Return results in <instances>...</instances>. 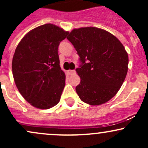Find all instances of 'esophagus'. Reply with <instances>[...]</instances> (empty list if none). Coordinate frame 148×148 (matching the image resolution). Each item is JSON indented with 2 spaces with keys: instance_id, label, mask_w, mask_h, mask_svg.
<instances>
[{
  "instance_id": "34e87169",
  "label": "esophagus",
  "mask_w": 148,
  "mask_h": 148,
  "mask_svg": "<svg viewBox=\"0 0 148 148\" xmlns=\"http://www.w3.org/2000/svg\"><path fill=\"white\" fill-rule=\"evenodd\" d=\"M69 75H73V74H74L76 73V71L75 69H69V70L68 71Z\"/></svg>"
}]
</instances>
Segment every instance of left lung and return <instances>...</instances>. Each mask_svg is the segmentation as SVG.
Returning <instances> with one entry per match:
<instances>
[{"mask_svg":"<svg viewBox=\"0 0 148 148\" xmlns=\"http://www.w3.org/2000/svg\"><path fill=\"white\" fill-rule=\"evenodd\" d=\"M67 38L81 62L76 69L81 78L76 87L80 99L92 106L109 101L121 88L128 71V54L123 44L95 27L74 29Z\"/></svg>","mask_w":148,"mask_h":148,"instance_id":"1","label":"left lung"}]
</instances>
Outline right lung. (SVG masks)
<instances>
[{
	"instance_id": "obj_1",
	"label": "right lung",
	"mask_w": 148,
	"mask_h": 148,
	"mask_svg": "<svg viewBox=\"0 0 148 148\" xmlns=\"http://www.w3.org/2000/svg\"><path fill=\"white\" fill-rule=\"evenodd\" d=\"M68 31L47 23L28 32L20 41L12 59L15 84L32 106L47 109L60 101L65 86L58 49Z\"/></svg>"
}]
</instances>
